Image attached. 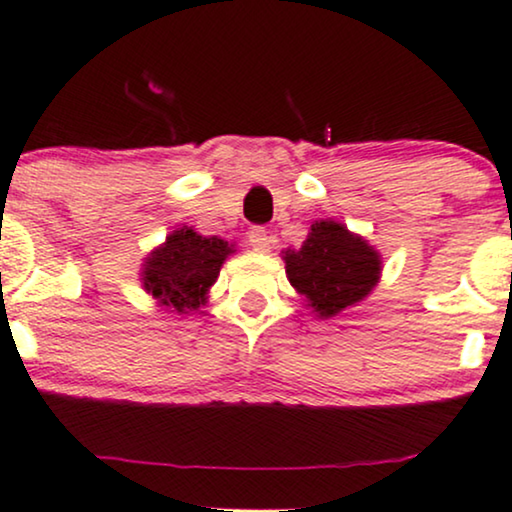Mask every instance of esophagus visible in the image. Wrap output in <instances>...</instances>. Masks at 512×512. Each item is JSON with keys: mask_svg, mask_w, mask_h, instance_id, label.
I'll use <instances>...</instances> for the list:
<instances>
[{"mask_svg": "<svg viewBox=\"0 0 512 512\" xmlns=\"http://www.w3.org/2000/svg\"><path fill=\"white\" fill-rule=\"evenodd\" d=\"M246 239H249V246L254 251H258V254H266V251L270 249V237L263 227H251Z\"/></svg>", "mask_w": 512, "mask_h": 512, "instance_id": "obj_1", "label": "esophagus"}]
</instances>
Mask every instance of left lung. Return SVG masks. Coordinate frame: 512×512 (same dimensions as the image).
Listing matches in <instances>:
<instances>
[{
	"instance_id": "left-lung-1",
	"label": "left lung",
	"mask_w": 512,
	"mask_h": 512,
	"mask_svg": "<svg viewBox=\"0 0 512 512\" xmlns=\"http://www.w3.org/2000/svg\"><path fill=\"white\" fill-rule=\"evenodd\" d=\"M282 254L287 280L323 320L356 306L380 282V254L334 220H315L306 242Z\"/></svg>"
}]
</instances>
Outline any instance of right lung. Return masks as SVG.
<instances>
[{
  "label": "right lung",
  "mask_w": 512,
  "mask_h": 512,
  "mask_svg": "<svg viewBox=\"0 0 512 512\" xmlns=\"http://www.w3.org/2000/svg\"><path fill=\"white\" fill-rule=\"evenodd\" d=\"M230 254L235 249L225 239L204 237L187 225L178 227L144 258L142 287L170 311H199Z\"/></svg>",
  "instance_id": "right-lung-1"
}]
</instances>
